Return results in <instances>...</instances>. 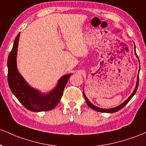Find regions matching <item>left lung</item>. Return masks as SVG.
Wrapping results in <instances>:
<instances>
[{"label":"left lung","instance_id":"8db88e82","mask_svg":"<svg viewBox=\"0 0 146 146\" xmlns=\"http://www.w3.org/2000/svg\"><path fill=\"white\" fill-rule=\"evenodd\" d=\"M134 48H135V46H134ZM135 54H136V55H137V57H138V56H137V53H136V50H135ZM138 59H139V57H138ZM139 70H140V69H139ZM139 76H138V77H137V84H136V87H135V89H134V91H133V93H132V94H131L130 96L128 98L127 100H126L125 101L123 102V103L121 104V105H120L119 106L114 107V108H111V109H102V108H99V107L95 106V105H93V104L91 103V102H89V100H88L87 98L86 97L85 94H84V98H85V100H86V104H87V105H88V106H89V107H90V108L93 109V110H96V111H97L105 112V113H113V112H116V111H119L120 110H121V109L123 108V107L125 106L126 104H127V102H129V100H131V98H132L133 97V96H134V94H136V92H137V88H138V86H139Z\"/></svg>","mask_w":146,"mask_h":146}]
</instances>
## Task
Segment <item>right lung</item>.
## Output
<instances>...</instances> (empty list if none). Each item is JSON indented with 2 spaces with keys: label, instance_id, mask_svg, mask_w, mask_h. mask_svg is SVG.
<instances>
[{
  "label": "right lung",
  "instance_id": "1",
  "mask_svg": "<svg viewBox=\"0 0 146 146\" xmlns=\"http://www.w3.org/2000/svg\"><path fill=\"white\" fill-rule=\"evenodd\" d=\"M20 33L14 40L13 47L7 59V81L13 94L19 102L32 111H44L52 110L58 105L63 91L71 74L60 78L55 89L49 94H42L25 82L17 68V53Z\"/></svg>",
  "mask_w": 146,
  "mask_h": 146
}]
</instances>
